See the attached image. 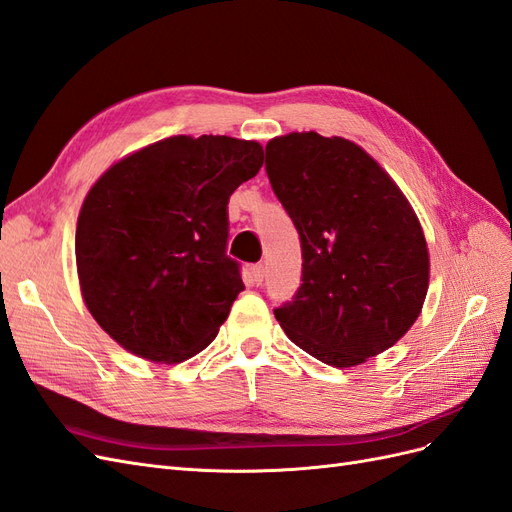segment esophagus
<instances>
[{"label": "esophagus", "mask_w": 512, "mask_h": 512, "mask_svg": "<svg viewBox=\"0 0 512 512\" xmlns=\"http://www.w3.org/2000/svg\"><path fill=\"white\" fill-rule=\"evenodd\" d=\"M250 273H252V280H254V284H262V280H265V265H254L252 269H250Z\"/></svg>", "instance_id": "esophagus-1"}]
</instances>
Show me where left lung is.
Wrapping results in <instances>:
<instances>
[{
    "mask_svg": "<svg viewBox=\"0 0 512 512\" xmlns=\"http://www.w3.org/2000/svg\"><path fill=\"white\" fill-rule=\"evenodd\" d=\"M267 175L301 237L303 284L275 309L290 342L339 369L395 346L429 288L425 232L399 185L363 147L318 132L271 138Z\"/></svg>",
    "mask_w": 512,
    "mask_h": 512,
    "instance_id": "8db88e82",
    "label": "left lung"
}]
</instances>
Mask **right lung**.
I'll use <instances>...</instances> for the list:
<instances>
[{
    "instance_id": "right-lung-1",
    "label": "right lung",
    "mask_w": 512,
    "mask_h": 512,
    "mask_svg": "<svg viewBox=\"0 0 512 512\" xmlns=\"http://www.w3.org/2000/svg\"><path fill=\"white\" fill-rule=\"evenodd\" d=\"M265 160L256 141L170 136L115 162L76 222V273L89 314L151 363L205 350L245 288L226 256L228 198Z\"/></svg>"
}]
</instances>
